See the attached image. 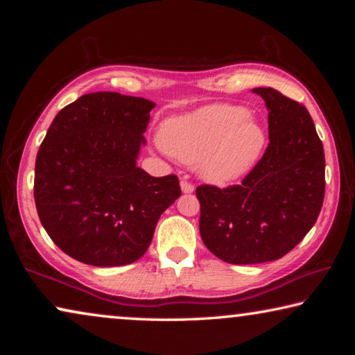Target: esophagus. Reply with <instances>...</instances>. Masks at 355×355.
<instances>
[{"instance_id": "obj_1", "label": "esophagus", "mask_w": 355, "mask_h": 355, "mask_svg": "<svg viewBox=\"0 0 355 355\" xmlns=\"http://www.w3.org/2000/svg\"><path fill=\"white\" fill-rule=\"evenodd\" d=\"M182 191L184 192V194H191L192 191H194V184H192L191 182H188V180H182Z\"/></svg>"}]
</instances>
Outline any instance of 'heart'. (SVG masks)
<instances>
[{"mask_svg": "<svg viewBox=\"0 0 355 355\" xmlns=\"http://www.w3.org/2000/svg\"><path fill=\"white\" fill-rule=\"evenodd\" d=\"M244 106L214 105L169 119L159 142L172 158L199 166L203 178L228 183L254 169L268 136Z\"/></svg>", "mask_w": 355, "mask_h": 355, "instance_id": "b5f03b06", "label": "heart"}]
</instances>
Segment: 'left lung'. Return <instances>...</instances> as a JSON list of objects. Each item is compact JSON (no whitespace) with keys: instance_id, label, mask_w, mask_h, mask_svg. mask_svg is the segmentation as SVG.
I'll list each match as a JSON object with an SVG mask.
<instances>
[{"instance_id":"obj_1","label":"left lung","mask_w":355,"mask_h":355,"mask_svg":"<svg viewBox=\"0 0 355 355\" xmlns=\"http://www.w3.org/2000/svg\"><path fill=\"white\" fill-rule=\"evenodd\" d=\"M268 107L269 144L239 184L197 186L200 236L232 264L279 260L320 216L326 159L307 107L272 87H257Z\"/></svg>"}]
</instances>
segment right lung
Listing matches in <instances>:
<instances>
[{"instance_id":"1","label":"right lung","mask_w":355,"mask_h":355,"mask_svg":"<svg viewBox=\"0 0 355 355\" xmlns=\"http://www.w3.org/2000/svg\"><path fill=\"white\" fill-rule=\"evenodd\" d=\"M155 103L86 94L58 112L35 158L34 200L59 249L92 266L146 254L159 216L182 194L178 177L136 166Z\"/></svg>"}]
</instances>
